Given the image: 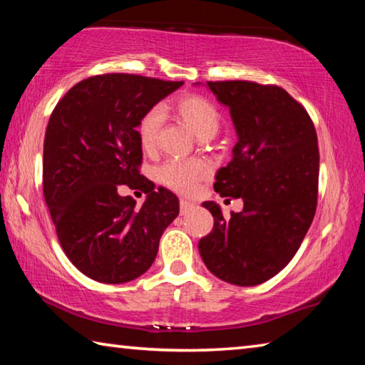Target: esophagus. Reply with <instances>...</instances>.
<instances>
[{
  "label": "esophagus",
  "mask_w": 365,
  "mask_h": 365,
  "mask_svg": "<svg viewBox=\"0 0 365 365\" xmlns=\"http://www.w3.org/2000/svg\"><path fill=\"white\" fill-rule=\"evenodd\" d=\"M196 206L193 205V202H190V201H185V200H182L180 201V212L182 214H188L190 211H193Z\"/></svg>",
  "instance_id": "34e87169"
}]
</instances>
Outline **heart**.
<instances>
[{"label":"heart","mask_w":365,"mask_h":365,"mask_svg":"<svg viewBox=\"0 0 365 365\" xmlns=\"http://www.w3.org/2000/svg\"><path fill=\"white\" fill-rule=\"evenodd\" d=\"M175 113L180 119L187 123L190 130L200 140L212 138L219 132L220 127V113L207 98L197 95H187L178 98L174 104ZM160 123H163V110L153 108L141 117L137 127V135L140 146L143 151L153 153L158 145V135ZM159 178L169 188L178 191V193H193L197 183L209 175V165L205 160L191 159L178 160L172 159L160 165Z\"/></svg>","instance_id":"heart-1"}]
</instances>
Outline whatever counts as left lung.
<instances>
[{"label":"left lung","instance_id":"8db88e82","mask_svg":"<svg viewBox=\"0 0 365 365\" xmlns=\"http://www.w3.org/2000/svg\"><path fill=\"white\" fill-rule=\"evenodd\" d=\"M206 86L230 109L238 137L232 160L215 174L214 190L242 197L243 211L224 219L219 205L202 202L214 227L197 250L217 279L255 287L292 261L312 224L317 133L306 109L280 86L245 80Z\"/></svg>","mask_w":365,"mask_h":365}]
</instances>
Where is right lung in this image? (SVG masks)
<instances>
[{"label": "right lung", "instance_id": "obj_1", "mask_svg": "<svg viewBox=\"0 0 365 365\" xmlns=\"http://www.w3.org/2000/svg\"><path fill=\"white\" fill-rule=\"evenodd\" d=\"M183 82L132 73L82 80L49 117L43 195L66 256L90 279L125 283L151 267L159 240L178 215V197L140 174L141 117ZM120 184L147 193L141 207Z\"/></svg>", "mask_w": 365, "mask_h": 365}]
</instances>
